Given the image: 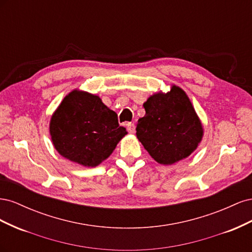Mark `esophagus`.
<instances>
[{
  "label": "esophagus",
  "mask_w": 252,
  "mask_h": 252,
  "mask_svg": "<svg viewBox=\"0 0 252 252\" xmlns=\"http://www.w3.org/2000/svg\"><path fill=\"white\" fill-rule=\"evenodd\" d=\"M126 126H127V130H128L129 133H134L135 132V128H134L133 123H128V124H126Z\"/></svg>",
  "instance_id": "obj_1"
}]
</instances>
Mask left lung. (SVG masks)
Returning <instances> with one entry per match:
<instances>
[{
  "label": "left lung",
  "instance_id": "1",
  "mask_svg": "<svg viewBox=\"0 0 252 252\" xmlns=\"http://www.w3.org/2000/svg\"><path fill=\"white\" fill-rule=\"evenodd\" d=\"M146 114L136 124V138L156 161L171 165L189 157L203 136V126L185 91L173 85L144 103Z\"/></svg>",
  "mask_w": 252,
  "mask_h": 252
}]
</instances>
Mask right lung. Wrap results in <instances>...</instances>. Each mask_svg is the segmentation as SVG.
Instances as JSON below:
<instances>
[{"label": "right lung", "instance_id": "obj_1", "mask_svg": "<svg viewBox=\"0 0 252 252\" xmlns=\"http://www.w3.org/2000/svg\"><path fill=\"white\" fill-rule=\"evenodd\" d=\"M49 131L59 154L86 167L107 158L125 134L118 116L97 95L75 89L52 114Z\"/></svg>", "mask_w": 252, "mask_h": 252}]
</instances>
